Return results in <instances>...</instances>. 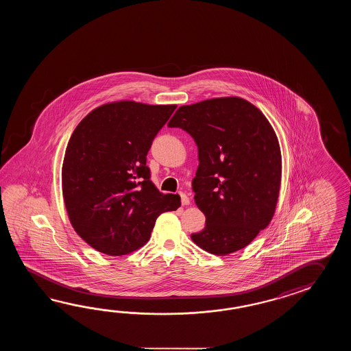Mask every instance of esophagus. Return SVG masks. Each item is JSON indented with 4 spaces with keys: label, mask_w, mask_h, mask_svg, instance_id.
Here are the masks:
<instances>
[{
    "label": "esophagus",
    "mask_w": 351,
    "mask_h": 351,
    "mask_svg": "<svg viewBox=\"0 0 351 351\" xmlns=\"http://www.w3.org/2000/svg\"><path fill=\"white\" fill-rule=\"evenodd\" d=\"M179 195H180V202H182V204H183V206L189 204V198L186 197V193H183V192H179Z\"/></svg>",
    "instance_id": "esophagus-1"
}]
</instances>
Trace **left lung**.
<instances>
[{
	"label": "left lung",
	"mask_w": 351,
	"mask_h": 351,
	"mask_svg": "<svg viewBox=\"0 0 351 351\" xmlns=\"http://www.w3.org/2000/svg\"><path fill=\"white\" fill-rule=\"evenodd\" d=\"M168 127L198 148L192 189L206 226L191 239L217 256L246 247L269 226L280 192L281 153L269 120L241 97H217L180 106Z\"/></svg>",
	"instance_id": "8db88e82"
}]
</instances>
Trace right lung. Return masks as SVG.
<instances>
[{"mask_svg": "<svg viewBox=\"0 0 351 351\" xmlns=\"http://www.w3.org/2000/svg\"><path fill=\"white\" fill-rule=\"evenodd\" d=\"M177 105L119 101L79 123L62 163V194L76 233L99 252L128 254L150 239L157 217L180 206L150 180L147 154Z\"/></svg>", "mask_w": 351, "mask_h": 351, "instance_id": "obj_1", "label": "right lung"}]
</instances>
